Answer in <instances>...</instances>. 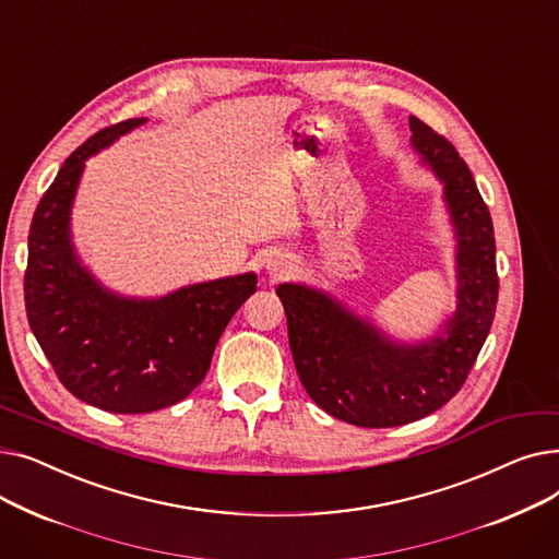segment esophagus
I'll return each mask as SVG.
<instances>
[{"mask_svg":"<svg viewBox=\"0 0 559 559\" xmlns=\"http://www.w3.org/2000/svg\"><path fill=\"white\" fill-rule=\"evenodd\" d=\"M264 270H267V274L272 278H283V276H287L292 272V262L287 258H283V255H276V258L267 260V264H264Z\"/></svg>","mask_w":559,"mask_h":559,"instance_id":"34e87169","label":"esophagus"}]
</instances>
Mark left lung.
<instances>
[{"mask_svg": "<svg viewBox=\"0 0 559 559\" xmlns=\"http://www.w3.org/2000/svg\"><path fill=\"white\" fill-rule=\"evenodd\" d=\"M409 131L421 165L442 183L455 233L457 304L439 333L399 342L331 292L304 283L276 287L306 392L335 419L362 428L417 421L451 401L480 354L498 301L493 226L472 169L417 117H409Z\"/></svg>", "mask_w": 559, "mask_h": 559, "instance_id": "1", "label": "left lung"}]
</instances>
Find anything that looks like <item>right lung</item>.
Returning a JSON list of instances; mask_svg holds the SVG:
<instances>
[{"label": "right lung", "mask_w": 559, "mask_h": 559, "mask_svg": "<svg viewBox=\"0 0 559 559\" xmlns=\"http://www.w3.org/2000/svg\"><path fill=\"white\" fill-rule=\"evenodd\" d=\"M112 124L58 169L28 228L24 306L58 380L106 413L142 415L183 401L203 380L238 308L253 295V272L138 299L104 287L72 242V205L85 160L144 124Z\"/></svg>", "instance_id": "add662e5"}]
</instances>
